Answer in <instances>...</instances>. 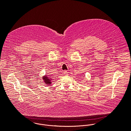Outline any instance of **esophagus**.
Instances as JSON below:
<instances>
[{"label": "esophagus", "instance_id": "1", "mask_svg": "<svg viewBox=\"0 0 131 131\" xmlns=\"http://www.w3.org/2000/svg\"><path fill=\"white\" fill-rule=\"evenodd\" d=\"M64 73L65 75H67V74H68V72H67V71L64 70Z\"/></svg>", "mask_w": 131, "mask_h": 131}]
</instances>
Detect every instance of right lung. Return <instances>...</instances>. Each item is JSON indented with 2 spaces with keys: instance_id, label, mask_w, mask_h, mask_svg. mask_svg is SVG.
<instances>
[{
  "instance_id": "right-lung-1",
  "label": "right lung",
  "mask_w": 131,
  "mask_h": 131,
  "mask_svg": "<svg viewBox=\"0 0 131 131\" xmlns=\"http://www.w3.org/2000/svg\"><path fill=\"white\" fill-rule=\"evenodd\" d=\"M44 82L45 84H47V85H50L51 83V79H49V78L47 77L46 75H45V77H43V78Z\"/></svg>"
}]
</instances>
